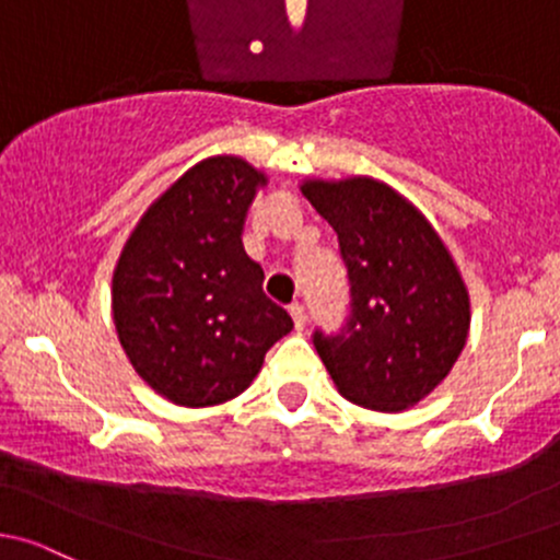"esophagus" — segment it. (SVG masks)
<instances>
[{
  "instance_id": "obj_1",
  "label": "esophagus",
  "mask_w": 560,
  "mask_h": 560,
  "mask_svg": "<svg viewBox=\"0 0 560 560\" xmlns=\"http://www.w3.org/2000/svg\"><path fill=\"white\" fill-rule=\"evenodd\" d=\"M288 313H291V318H293V326H296V331H302L304 328V323H307V313H304V307L302 304H291V307H288Z\"/></svg>"
}]
</instances>
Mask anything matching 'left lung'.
<instances>
[{
    "instance_id": "obj_1",
    "label": "left lung",
    "mask_w": 560,
    "mask_h": 560,
    "mask_svg": "<svg viewBox=\"0 0 560 560\" xmlns=\"http://www.w3.org/2000/svg\"><path fill=\"white\" fill-rule=\"evenodd\" d=\"M337 232L350 313L313 345L353 405L401 412L447 377L469 331V293L445 242L412 205L372 177L302 186Z\"/></svg>"
}]
</instances>
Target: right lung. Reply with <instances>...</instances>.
I'll list each match as a JSON object with an SVG mask.
<instances>
[{
  "label": "right lung",
  "mask_w": 560,
  "mask_h": 560,
  "mask_svg": "<svg viewBox=\"0 0 560 560\" xmlns=\"http://www.w3.org/2000/svg\"><path fill=\"white\" fill-rule=\"evenodd\" d=\"M264 183L237 155L199 161L148 207L118 258V339L137 374L175 405L240 396L293 328L242 247L247 207Z\"/></svg>",
  "instance_id": "1"
}]
</instances>
